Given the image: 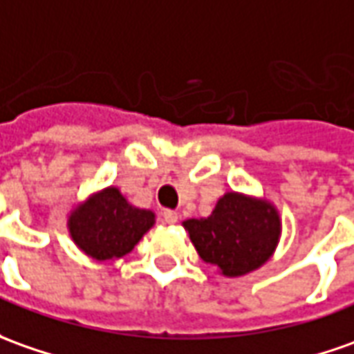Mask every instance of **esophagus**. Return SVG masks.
I'll return each mask as SVG.
<instances>
[{"label": "esophagus", "instance_id": "esophagus-1", "mask_svg": "<svg viewBox=\"0 0 354 354\" xmlns=\"http://www.w3.org/2000/svg\"><path fill=\"white\" fill-rule=\"evenodd\" d=\"M162 218H165V223H167V225H176L178 218H180V215H178V211H172V209H165V213H162Z\"/></svg>", "mask_w": 354, "mask_h": 354}]
</instances>
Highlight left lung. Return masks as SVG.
I'll list each match as a JSON object with an SVG mask.
<instances>
[{
    "mask_svg": "<svg viewBox=\"0 0 354 354\" xmlns=\"http://www.w3.org/2000/svg\"><path fill=\"white\" fill-rule=\"evenodd\" d=\"M199 258L225 277H242L268 261L281 238L277 207L259 197L227 192L209 217L182 223Z\"/></svg>",
    "mask_w": 354,
    "mask_h": 354,
    "instance_id": "left-lung-1",
    "label": "left lung"
}]
</instances>
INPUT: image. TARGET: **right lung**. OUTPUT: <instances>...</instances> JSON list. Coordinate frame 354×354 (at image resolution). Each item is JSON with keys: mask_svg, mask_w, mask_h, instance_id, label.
I'll return each mask as SVG.
<instances>
[{"mask_svg": "<svg viewBox=\"0 0 354 354\" xmlns=\"http://www.w3.org/2000/svg\"><path fill=\"white\" fill-rule=\"evenodd\" d=\"M153 225L155 213L131 205L116 186L93 194L67 217L71 240L96 261L124 258Z\"/></svg>", "mask_w": 354, "mask_h": 354, "instance_id": "1", "label": "right lung"}]
</instances>
